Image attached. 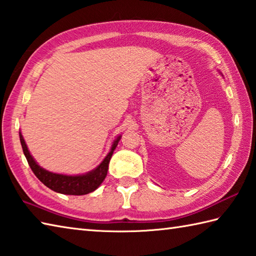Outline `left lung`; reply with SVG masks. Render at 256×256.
Wrapping results in <instances>:
<instances>
[{
  "label": "left lung",
  "instance_id": "1",
  "mask_svg": "<svg viewBox=\"0 0 256 256\" xmlns=\"http://www.w3.org/2000/svg\"><path fill=\"white\" fill-rule=\"evenodd\" d=\"M222 76H223V75H222Z\"/></svg>",
  "mask_w": 256,
  "mask_h": 256
}]
</instances>
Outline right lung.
Masks as SVG:
<instances>
[{
    "label": "right lung",
    "mask_w": 256,
    "mask_h": 256,
    "mask_svg": "<svg viewBox=\"0 0 256 256\" xmlns=\"http://www.w3.org/2000/svg\"><path fill=\"white\" fill-rule=\"evenodd\" d=\"M121 138V134L118 135L116 138H115L112 143L110 152L96 168L83 174L70 175L62 173H54L51 171H48V170H45L42 166H40L38 163L35 161V158L32 156L31 152L28 151V145L25 143V140L21 131H20V141H21L23 153L28 160L30 168H32L33 173L35 174V176H36L45 186L51 188L52 191L65 195L88 194L95 191V190L102 184L104 178H106L108 175L110 160H111L114 150L116 148Z\"/></svg>",
    "instance_id": "right-lung-1"
}]
</instances>
